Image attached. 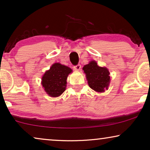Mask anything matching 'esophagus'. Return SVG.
<instances>
[{"label":"esophagus","instance_id":"1","mask_svg":"<svg viewBox=\"0 0 150 150\" xmlns=\"http://www.w3.org/2000/svg\"><path fill=\"white\" fill-rule=\"evenodd\" d=\"M81 65H80V64H78V65H74V69L76 71L80 70V69H81Z\"/></svg>","mask_w":150,"mask_h":150}]
</instances>
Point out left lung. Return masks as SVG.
<instances>
[{
  "mask_svg": "<svg viewBox=\"0 0 150 150\" xmlns=\"http://www.w3.org/2000/svg\"><path fill=\"white\" fill-rule=\"evenodd\" d=\"M83 69L90 88L97 92H104L108 89L110 80V72L106 67L98 66L95 61H91Z\"/></svg>",
  "mask_w": 150,
  "mask_h": 150,
  "instance_id": "left-lung-1",
  "label": "left lung"
}]
</instances>
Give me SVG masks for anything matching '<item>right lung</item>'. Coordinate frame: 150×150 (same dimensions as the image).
I'll return each instance as SVG.
<instances>
[{
    "label": "right lung",
    "mask_w": 150,
    "mask_h": 150,
    "mask_svg": "<svg viewBox=\"0 0 150 150\" xmlns=\"http://www.w3.org/2000/svg\"><path fill=\"white\" fill-rule=\"evenodd\" d=\"M71 68L59 63L53 64L47 70L42 79V85L44 91L50 97H58L65 91L67 79L71 73Z\"/></svg>",
    "instance_id": "1"
}]
</instances>
